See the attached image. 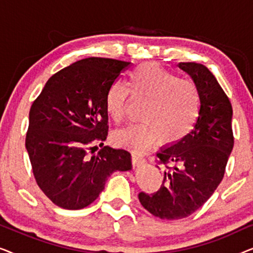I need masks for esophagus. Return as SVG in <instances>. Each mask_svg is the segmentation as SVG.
Wrapping results in <instances>:
<instances>
[{
  "label": "esophagus",
  "mask_w": 253,
  "mask_h": 253,
  "mask_svg": "<svg viewBox=\"0 0 253 253\" xmlns=\"http://www.w3.org/2000/svg\"><path fill=\"white\" fill-rule=\"evenodd\" d=\"M132 162H133V165L140 166V165H144L146 161H145V159H144V157L141 154L133 153L132 154Z\"/></svg>",
  "instance_id": "1"
}]
</instances>
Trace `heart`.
Instances as JSON below:
<instances>
[{"mask_svg":"<svg viewBox=\"0 0 253 253\" xmlns=\"http://www.w3.org/2000/svg\"><path fill=\"white\" fill-rule=\"evenodd\" d=\"M129 93L134 99L147 100L141 112L143 122L114 133L120 146L144 152L158 139L174 145L188 137L200 115V92L195 83L181 79L157 63H144L130 72L127 88L113 83L106 94L108 116L119 123L123 119Z\"/></svg>","mask_w":253,"mask_h":253,"instance_id":"obj_1","label":"heart"}]
</instances>
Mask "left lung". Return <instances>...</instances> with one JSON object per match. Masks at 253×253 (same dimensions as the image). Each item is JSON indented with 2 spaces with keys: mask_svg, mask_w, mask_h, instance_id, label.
<instances>
[{
  "mask_svg": "<svg viewBox=\"0 0 253 253\" xmlns=\"http://www.w3.org/2000/svg\"><path fill=\"white\" fill-rule=\"evenodd\" d=\"M178 67L199 89V119L188 137L157 154L159 164L165 166L161 188L138 195L145 210L165 220L191 215L209 200L222 181L234 147L233 108L216 78L195 62H181Z\"/></svg>",
  "mask_w": 253,
  "mask_h": 253,
  "instance_id": "1",
  "label": "left lung"
}]
</instances>
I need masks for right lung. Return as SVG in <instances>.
<instances>
[{
    "instance_id": "1",
    "label": "right lung",
    "mask_w": 253,
    "mask_h": 253,
    "mask_svg": "<svg viewBox=\"0 0 253 253\" xmlns=\"http://www.w3.org/2000/svg\"><path fill=\"white\" fill-rule=\"evenodd\" d=\"M130 62L88 57L51 76L30 109L25 146L34 178L55 205L82 210L98 198L114 171L132 168L131 154L103 146L105 100Z\"/></svg>"
}]
</instances>
